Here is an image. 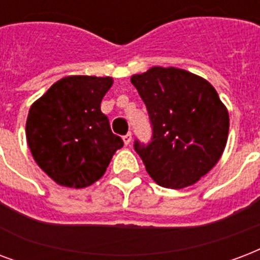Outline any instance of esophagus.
<instances>
[{
  "mask_svg": "<svg viewBox=\"0 0 260 260\" xmlns=\"http://www.w3.org/2000/svg\"><path fill=\"white\" fill-rule=\"evenodd\" d=\"M122 140H124L125 146H128V144L131 143V140H132V134H131V132H128L125 136H122Z\"/></svg>",
  "mask_w": 260,
  "mask_h": 260,
  "instance_id": "obj_1",
  "label": "esophagus"
}]
</instances>
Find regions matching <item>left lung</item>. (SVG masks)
I'll return each mask as SVG.
<instances>
[{
	"label": "left lung",
	"mask_w": 260,
	"mask_h": 260,
	"mask_svg": "<svg viewBox=\"0 0 260 260\" xmlns=\"http://www.w3.org/2000/svg\"><path fill=\"white\" fill-rule=\"evenodd\" d=\"M147 108L151 142L135 140L147 173L165 188L195 184L219 161L226 146L229 114L207 80L178 68L154 67L134 75Z\"/></svg>",
	"instance_id": "8db88e82"
}]
</instances>
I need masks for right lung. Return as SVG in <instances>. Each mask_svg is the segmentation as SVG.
Returning a JSON list of instances; mask_svg holds the SVG:
<instances>
[{
    "label": "right lung",
    "instance_id": "add662e5",
    "mask_svg": "<svg viewBox=\"0 0 260 260\" xmlns=\"http://www.w3.org/2000/svg\"><path fill=\"white\" fill-rule=\"evenodd\" d=\"M112 84V77H64L29 109L28 147L39 168L59 185L94 184L104 176L113 154L124 146L101 112L102 98Z\"/></svg>",
    "mask_w": 260,
    "mask_h": 260
}]
</instances>
